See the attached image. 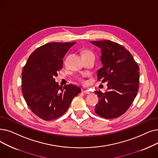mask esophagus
Here are the masks:
<instances>
[{
  "label": "esophagus",
  "mask_w": 158,
  "mask_h": 158,
  "mask_svg": "<svg viewBox=\"0 0 158 158\" xmlns=\"http://www.w3.org/2000/svg\"><path fill=\"white\" fill-rule=\"evenodd\" d=\"M83 92L85 94H92V92L89 90H85L83 91Z\"/></svg>",
  "instance_id": "esophagus-1"
}]
</instances>
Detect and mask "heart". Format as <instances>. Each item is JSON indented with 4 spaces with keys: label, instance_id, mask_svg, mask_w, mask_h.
<instances>
[{
    "label": "heart",
    "instance_id": "1",
    "mask_svg": "<svg viewBox=\"0 0 158 158\" xmlns=\"http://www.w3.org/2000/svg\"><path fill=\"white\" fill-rule=\"evenodd\" d=\"M86 53H88V54H93L92 52H89V51H88V52H86L84 54H86Z\"/></svg>",
    "mask_w": 158,
    "mask_h": 158
}]
</instances>
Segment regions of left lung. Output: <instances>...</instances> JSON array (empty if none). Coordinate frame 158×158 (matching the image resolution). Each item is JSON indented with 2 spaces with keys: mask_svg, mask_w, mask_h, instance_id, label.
<instances>
[{
  "mask_svg": "<svg viewBox=\"0 0 158 158\" xmlns=\"http://www.w3.org/2000/svg\"><path fill=\"white\" fill-rule=\"evenodd\" d=\"M101 49L102 67L97 72L98 81L108 82L107 91L95 93L99 98L95 112L105 119L118 118L133 102L138 91L139 68L125 47L105 40L91 41Z\"/></svg>",
  "mask_w": 158,
  "mask_h": 158,
  "instance_id": "obj_1",
  "label": "left lung"
}]
</instances>
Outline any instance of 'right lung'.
I'll list each match as a JSON object with an SVG mask.
<instances>
[{
	"mask_svg": "<svg viewBox=\"0 0 158 158\" xmlns=\"http://www.w3.org/2000/svg\"><path fill=\"white\" fill-rule=\"evenodd\" d=\"M75 43H47L30 55L23 68L24 98L31 110L44 120H53L64 114L81 92L79 87L70 84L59 86L54 79L63 68L65 54Z\"/></svg>",
	"mask_w": 158,
	"mask_h": 158,
	"instance_id": "right-lung-1",
	"label": "right lung"
}]
</instances>
